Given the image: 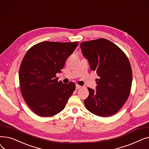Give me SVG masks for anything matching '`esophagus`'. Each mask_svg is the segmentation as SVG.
<instances>
[{"instance_id":"obj_1","label":"esophagus","mask_w":149,"mask_h":149,"mask_svg":"<svg viewBox=\"0 0 149 149\" xmlns=\"http://www.w3.org/2000/svg\"><path fill=\"white\" fill-rule=\"evenodd\" d=\"M81 88H82V86H80L79 84H76V89H79Z\"/></svg>"}]
</instances>
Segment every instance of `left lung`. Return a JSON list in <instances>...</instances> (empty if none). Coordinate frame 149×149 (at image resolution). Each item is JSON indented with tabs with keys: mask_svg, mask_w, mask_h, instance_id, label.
<instances>
[{
	"mask_svg": "<svg viewBox=\"0 0 149 149\" xmlns=\"http://www.w3.org/2000/svg\"><path fill=\"white\" fill-rule=\"evenodd\" d=\"M80 48L91 69L99 77L96 90L88 88L89 94L84 105L97 116L113 115L130 94L132 72L129 59L118 46L105 38L84 42Z\"/></svg>",
	"mask_w": 149,
	"mask_h": 149,
	"instance_id": "obj_1",
	"label": "left lung"
}]
</instances>
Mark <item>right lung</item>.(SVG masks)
<instances>
[{
  "label": "right lung",
  "instance_id": "obj_1",
  "mask_svg": "<svg viewBox=\"0 0 149 149\" xmlns=\"http://www.w3.org/2000/svg\"><path fill=\"white\" fill-rule=\"evenodd\" d=\"M78 44L43 42L26 53L19 69V81L22 96L36 114L48 117L63 110L75 84L58 81L56 75L61 72Z\"/></svg>",
  "mask_w": 149,
  "mask_h": 149
}]
</instances>
